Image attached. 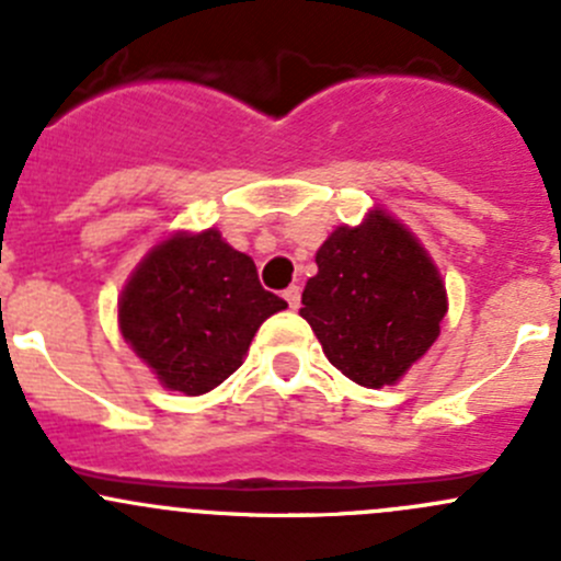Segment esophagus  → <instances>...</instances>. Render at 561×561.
Here are the masks:
<instances>
[{"instance_id":"1","label":"esophagus","mask_w":561,"mask_h":561,"mask_svg":"<svg viewBox=\"0 0 561 561\" xmlns=\"http://www.w3.org/2000/svg\"><path fill=\"white\" fill-rule=\"evenodd\" d=\"M282 296H285L287 307H290V309L301 307V287H298V285H290L285 293H282Z\"/></svg>"}]
</instances>
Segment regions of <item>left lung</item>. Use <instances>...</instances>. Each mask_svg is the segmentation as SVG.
Segmentation results:
<instances>
[{"instance_id":"left-lung-1","label":"left lung","mask_w":561,"mask_h":561,"mask_svg":"<svg viewBox=\"0 0 561 561\" xmlns=\"http://www.w3.org/2000/svg\"><path fill=\"white\" fill-rule=\"evenodd\" d=\"M301 317L325 358L364 388L396 386L437 342L448 290L437 263L404 222L375 206L339 225L314 254Z\"/></svg>"}]
</instances>
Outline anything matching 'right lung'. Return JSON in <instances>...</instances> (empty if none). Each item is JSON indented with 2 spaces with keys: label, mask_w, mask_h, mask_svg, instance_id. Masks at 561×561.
Masks as SVG:
<instances>
[{
  "label": "right lung",
  "mask_w": 561,
  "mask_h": 561,
  "mask_svg": "<svg viewBox=\"0 0 561 561\" xmlns=\"http://www.w3.org/2000/svg\"><path fill=\"white\" fill-rule=\"evenodd\" d=\"M287 309L263 290L249 254L217 228L157 241L118 296V331L162 388L201 396L247 358L257 328Z\"/></svg>",
  "instance_id": "1"
}]
</instances>
